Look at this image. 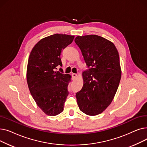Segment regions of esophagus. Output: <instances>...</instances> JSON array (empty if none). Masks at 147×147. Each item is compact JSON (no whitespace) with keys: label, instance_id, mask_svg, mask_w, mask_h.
I'll return each mask as SVG.
<instances>
[{"label":"esophagus","instance_id":"34e87169","mask_svg":"<svg viewBox=\"0 0 147 147\" xmlns=\"http://www.w3.org/2000/svg\"><path fill=\"white\" fill-rule=\"evenodd\" d=\"M72 75V78H73V80H74L75 78L77 77V74H75V73H72L71 74Z\"/></svg>","mask_w":147,"mask_h":147}]
</instances>
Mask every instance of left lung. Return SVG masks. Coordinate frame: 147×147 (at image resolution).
I'll return each instance as SVG.
<instances>
[{
    "mask_svg": "<svg viewBox=\"0 0 147 147\" xmlns=\"http://www.w3.org/2000/svg\"><path fill=\"white\" fill-rule=\"evenodd\" d=\"M74 41L89 68L82 73L77 102L81 111L96 115L110 105L117 90L121 74L119 52L113 42L98 35L79 36Z\"/></svg>",
    "mask_w": 147,
    "mask_h": 147,
    "instance_id": "obj_1",
    "label": "left lung"
}]
</instances>
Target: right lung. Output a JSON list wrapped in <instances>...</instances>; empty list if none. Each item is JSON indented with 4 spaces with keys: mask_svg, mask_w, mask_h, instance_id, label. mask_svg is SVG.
<instances>
[{
    "mask_svg": "<svg viewBox=\"0 0 147 147\" xmlns=\"http://www.w3.org/2000/svg\"><path fill=\"white\" fill-rule=\"evenodd\" d=\"M74 38V36L61 34L46 37L30 52L27 67V84L36 104L46 115L54 116L64 110L71 76L55 69L63 65L61 52Z\"/></svg>",
    "mask_w": 147,
    "mask_h": 147,
    "instance_id": "obj_1",
    "label": "right lung"
}]
</instances>
